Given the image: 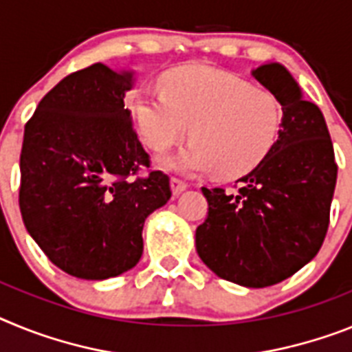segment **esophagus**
Here are the masks:
<instances>
[{
	"label": "esophagus",
	"instance_id": "34e87169",
	"mask_svg": "<svg viewBox=\"0 0 352 352\" xmlns=\"http://www.w3.org/2000/svg\"><path fill=\"white\" fill-rule=\"evenodd\" d=\"M170 184H172V191H173V195H179V193H182V191H184L186 188H188V182H184V180H180V179H177V177H172V180H170Z\"/></svg>",
	"mask_w": 352,
	"mask_h": 352
}]
</instances>
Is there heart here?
<instances>
[{
	"label": "heart",
	"mask_w": 352,
	"mask_h": 352,
	"mask_svg": "<svg viewBox=\"0 0 352 352\" xmlns=\"http://www.w3.org/2000/svg\"><path fill=\"white\" fill-rule=\"evenodd\" d=\"M163 91L138 88L129 106L143 142L164 152L180 140L193 142L168 159L184 173L210 172L237 179L253 172L273 152L285 109L276 94L209 65H186L161 79Z\"/></svg>",
	"instance_id": "obj_1"
}]
</instances>
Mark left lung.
Masks as SVG:
<instances>
[{
	"label": "left lung",
	"instance_id": "1",
	"mask_svg": "<svg viewBox=\"0 0 352 352\" xmlns=\"http://www.w3.org/2000/svg\"><path fill=\"white\" fill-rule=\"evenodd\" d=\"M253 76L282 100V133L234 193L201 188L209 209L197 252L223 280L262 289L298 273L320 250L338 166L322 113L301 97L285 67L269 63Z\"/></svg>",
	"mask_w": 352,
	"mask_h": 352
}]
</instances>
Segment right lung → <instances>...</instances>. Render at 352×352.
Listing matches in <instances>:
<instances>
[{"mask_svg":"<svg viewBox=\"0 0 352 352\" xmlns=\"http://www.w3.org/2000/svg\"><path fill=\"white\" fill-rule=\"evenodd\" d=\"M131 78L102 63L72 72L42 97L24 127V227L70 276L106 280L134 267L146 216L172 197L170 177L151 170L125 108Z\"/></svg>","mask_w":352,"mask_h":352,"instance_id":"add662e5","label":"right lung"}]
</instances>
